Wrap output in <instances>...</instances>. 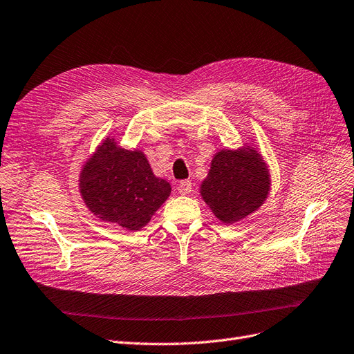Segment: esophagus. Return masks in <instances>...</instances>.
<instances>
[{
  "label": "esophagus",
  "mask_w": 354,
  "mask_h": 354,
  "mask_svg": "<svg viewBox=\"0 0 354 354\" xmlns=\"http://www.w3.org/2000/svg\"><path fill=\"white\" fill-rule=\"evenodd\" d=\"M192 189H193V185L190 180H183L178 183V186H177V190L181 196H187L192 192Z\"/></svg>",
  "instance_id": "esophagus-1"
}]
</instances>
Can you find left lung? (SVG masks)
<instances>
[{
    "mask_svg": "<svg viewBox=\"0 0 354 354\" xmlns=\"http://www.w3.org/2000/svg\"><path fill=\"white\" fill-rule=\"evenodd\" d=\"M270 192V173L251 147L222 149L214 155L201 194L223 223H235L254 214Z\"/></svg>",
    "mask_w": 354,
    "mask_h": 354,
    "instance_id": "left-lung-1",
    "label": "left lung"
}]
</instances>
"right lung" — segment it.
<instances>
[{
	"mask_svg": "<svg viewBox=\"0 0 354 354\" xmlns=\"http://www.w3.org/2000/svg\"><path fill=\"white\" fill-rule=\"evenodd\" d=\"M80 192L97 218L139 231L168 199L171 186L153 176L142 151L120 148L106 138L82 167Z\"/></svg>",
	"mask_w": 354,
	"mask_h": 354,
	"instance_id": "1",
	"label": "right lung"
}]
</instances>
